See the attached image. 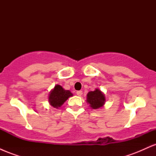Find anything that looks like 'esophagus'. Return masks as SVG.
Instances as JSON below:
<instances>
[{
    "label": "esophagus",
    "instance_id": "34e87169",
    "mask_svg": "<svg viewBox=\"0 0 156 156\" xmlns=\"http://www.w3.org/2000/svg\"><path fill=\"white\" fill-rule=\"evenodd\" d=\"M76 94H77V95L81 96L82 94H83V92H82V91H77Z\"/></svg>",
    "mask_w": 156,
    "mask_h": 156
}]
</instances>
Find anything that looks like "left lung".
Returning <instances> with one entry per match:
<instances>
[{"mask_svg": "<svg viewBox=\"0 0 156 156\" xmlns=\"http://www.w3.org/2000/svg\"><path fill=\"white\" fill-rule=\"evenodd\" d=\"M87 96V102L92 108L98 109L104 105L105 97L100 89H96L94 91H91Z\"/></svg>", "mask_w": 156, "mask_h": 156, "instance_id": "8db88e82", "label": "left lung"}]
</instances>
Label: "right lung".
<instances>
[{"instance_id":"obj_1","label":"right lung","mask_w":156,"mask_h":156,"mask_svg":"<svg viewBox=\"0 0 156 156\" xmlns=\"http://www.w3.org/2000/svg\"><path fill=\"white\" fill-rule=\"evenodd\" d=\"M73 94L69 90H65L60 85H55L54 89L50 92L48 101L51 106L58 108L62 106L69 97H72Z\"/></svg>"}]
</instances>
